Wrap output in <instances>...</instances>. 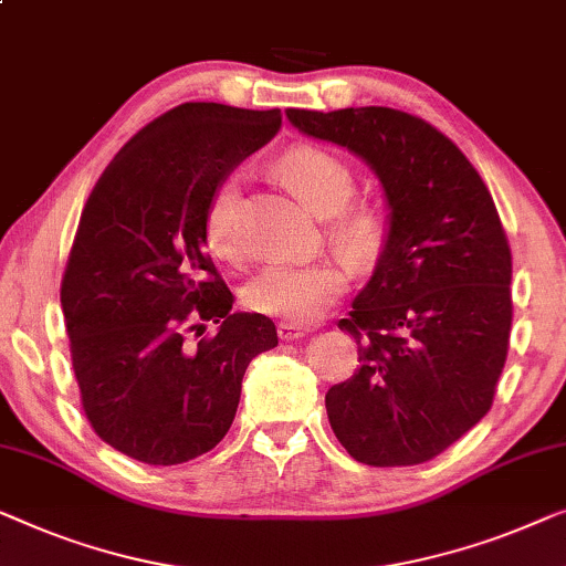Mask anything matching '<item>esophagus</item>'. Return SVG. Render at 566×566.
<instances>
[{
	"instance_id": "34e87169",
	"label": "esophagus",
	"mask_w": 566,
	"mask_h": 566,
	"mask_svg": "<svg viewBox=\"0 0 566 566\" xmlns=\"http://www.w3.org/2000/svg\"><path fill=\"white\" fill-rule=\"evenodd\" d=\"M308 332H311V326H306V324H296V322H281V324H277V337H281L283 342L301 339V337H306Z\"/></svg>"
}]
</instances>
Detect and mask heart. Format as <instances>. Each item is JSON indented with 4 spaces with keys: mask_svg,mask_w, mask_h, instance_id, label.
I'll return each instance as SVG.
<instances>
[{
    "mask_svg": "<svg viewBox=\"0 0 566 566\" xmlns=\"http://www.w3.org/2000/svg\"><path fill=\"white\" fill-rule=\"evenodd\" d=\"M275 174L296 191L318 217H329V234L357 263H373L380 255L388 222L370 203H349L355 196V174L339 155L324 147H293L275 163ZM203 240L219 260L242 258L240 184H219L203 214ZM349 283V265L342 258H316L308 263H270L244 285L248 308L283 322H314Z\"/></svg>",
    "mask_w": 566,
    "mask_h": 566,
    "instance_id": "b5f03b06",
    "label": "heart"
}]
</instances>
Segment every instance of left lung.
Instances as JSON below:
<instances>
[{
  "instance_id": "obj_1",
  "label": "left lung",
  "mask_w": 566,
  "mask_h": 566,
  "mask_svg": "<svg viewBox=\"0 0 566 566\" xmlns=\"http://www.w3.org/2000/svg\"><path fill=\"white\" fill-rule=\"evenodd\" d=\"M378 176L388 237L339 329L359 365L326 392L342 447L370 467L429 462L490 411L511 339V248L488 186L429 122L388 106L285 109Z\"/></svg>"
}]
</instances>
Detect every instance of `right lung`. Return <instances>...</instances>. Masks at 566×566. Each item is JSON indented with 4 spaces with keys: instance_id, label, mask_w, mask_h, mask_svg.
<instances>
[{
    "instance_id": "add662e5",
    "label": "right lung",
    "mask_w": 566,
    "mask_h": 566,
    "mask_svg": "<svg viewBox=\"0 0 566 566\" xmlns=\"http://www.w3.org/2000/svg\"><path fill=\"white\" fill-rule=\"evenodd\" d=\"M277 129L281 109L186 102L122 147L88 196L61 285L65 332L88 423L137 462L214 449L244 370L277 344L268 316L232 311L203 240L214 188ZM193 321L220 329L188 345Z\"/></svg>"
}]
</instances>
